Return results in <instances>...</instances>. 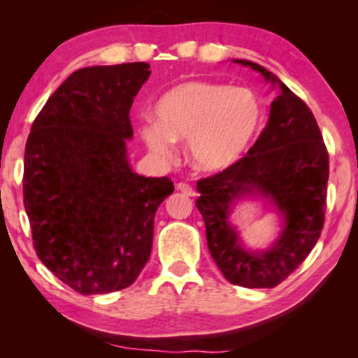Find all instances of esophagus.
Returning <instances> with one entry per match:
<instances>
[{
    "mask_svg": "<svg viewBox=\"0 0 358 358\" xmlns=\"http://www.w3.org/2000/svg\"><path fill=\"white\" fill-rule=\"evenodd\" d=\"M176 189H178L179 192H184L185 195H190V197H194L195 195V189L187 182H179L178 185H176Z\"/></svg>",
    "mask_w": 358,
    "mask_h": 358,
    "instance_id": "1",
    "label": "esophagus"
}]
</instances>
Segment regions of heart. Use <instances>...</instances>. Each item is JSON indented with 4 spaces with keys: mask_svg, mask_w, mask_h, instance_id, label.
<instances>
[{
    "mask_svg": "<svg viewBox=\"0 0 358 358\" xmlns=\"http://www.w3.org/2000/svg\"><path fill=\"white\" fill-rule=\"evenodd\" d=\"M155 114L156 122L140 129L151 151L169 156L174 140H189V156L197 168L222 171L251 148L264 122V104L246 87L187 81L161 96Z\"/></svg>",
    "mask_w": 358,
    "mask_h": 358,
    "instance_id": "1",
    "label": "heart"
}]
</instances>
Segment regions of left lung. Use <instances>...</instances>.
Masks as SVG:
<instances>
[{
	"mask_svg": "<svg viewBox=\"0 0 358 358\" xmlns=\"http://www.w3.org/2000/svg\"><path fill=\"white\" fill-rule=\"evenodd\" d=\"M261 73L280 92L256 143L238 163L200 179L195 205L207 228L213 261L228 282L246 288H272L308 257L324 224L329 155L317 122L305 102L266 68L234 60ZM257 193L276 205L284 231L267 252H246L227 223L236 198Z\"/></svg>",
	"mask_w": 358,
	"mask_h": 358,
	"instance_id": "left-lung-1",
	"label": "left lung"
}]
</instances>
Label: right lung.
<instances>
[{
  "label": "right lung",
  "instance_id": "right-lung-1",
  "mask_svg": "<svg viewBox=\"0 0 358 358\" xmlns=\"http://www.w3.org/2000/svg\"><path fill=\"white\" fill-rule=\"evenodd\" d=\"M145 62L71 73L34 120L24 153V207L37 257L81 295L131 285L148 262L168 178L130 169V107Z\"/></svg>",
  "mask_w": 358,
  "mask_h": 358
}]
</instances>
